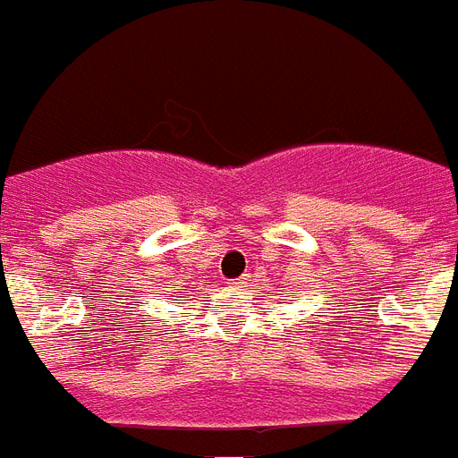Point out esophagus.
<instances>
[{
	"mask_svg": "<svg viewBox=\"0 0 458 458\" xmlns=\"http://www.w3.org/2000/svg\"><path fill=\"white\" fill-rule=\"evenodd\" d=\"M244 286H247V276H240V279L235 282V288H244Z\"/></svg>",
	"mask_w": 458,
	"mask_h": 458,
	"instance_id": "esophagus-1",
	"label": "esophagus"
}]
</instances>
